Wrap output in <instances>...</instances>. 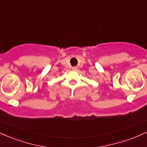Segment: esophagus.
Segmentation results:
<instances>
[{
    "label": "esophagus",
    "instance_id": "esophagus-1",
    "mask_svg": "<svg viewBox=\"0 0 147 147\" xmlns=\"http://www.w3.org/2000/svg\"><path fill=\"white\" fill-rule=\"evenodd\" d=\"M72 70H77V66H74V67H72Z\"/></svg>",
    "mask_w": 147,
    "mask_h": 147
}]
</instances>
